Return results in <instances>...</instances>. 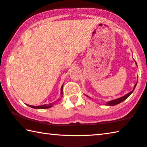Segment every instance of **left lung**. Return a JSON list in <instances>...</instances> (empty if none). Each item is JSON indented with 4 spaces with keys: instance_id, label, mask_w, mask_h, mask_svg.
<instances>
[{
    "instance_id": "8db88e82",
    "label": "left lung",
    "mask_w": 147,
    "mask_h": 147,
    "mask_svg": "<svg viewBox=\"0 0 147 147\" xmlns=\"http://www.w3.org/2000/svg\"><path fill=\"white\" fill-rule=\"evenodd\" d=\"M136 64H137V63H136ZM136 85H137V84H136V85L134 86V90H133L131 91V92H130L129 93H128L127 94H126L125 95H124V96H123V97H120V98L116 99H115V100H113V101H109L108 103H107V105H109V106L116 105H117V104H118V103H121V102L124 101V100L126 99L127 98V97H129V95L132 94V92H134V90H135V88H136Z\"/></svg>"
}]
</instances>
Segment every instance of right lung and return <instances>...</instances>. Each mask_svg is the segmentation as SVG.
<instances>
[{"label":"right lung","instance_id":"add662e5","mask_svg":"<svg viewBox=\"0 0 147 147\" xmlns=\"http://www.w3.org/2000/svg\"><path fill=\"white\" fill-rule=\"evenodd\" d=\"M61 94H63V86L61 87ZM53 103H50V104H48V105H40V106H31V105H27L28 106L31 107V108H33V109H48V108H50V107H52L53 105Z\"/></svg>","mask_w":147,"mask_h":147}]
</instances>
